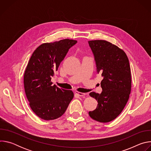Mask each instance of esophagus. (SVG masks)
I'll use <instances>...</instances> for the list:
<instances>
[{
    "instance_id": "esophagus-1",
    "label": "esophagus",
    "mask_w": 151,
    "mask_h": 151,
    "mask_svg": "<svg viewBox=\"0 0 151 151\" xmlns=\"http://www.w3.org/2000/svg\"><path fill=\"white\" fill-rule=\"evenodd\" d=\"M75 94L81 97L85 96V93H81V92H78V91H75Z\"/></svg>"
}]
</instances>
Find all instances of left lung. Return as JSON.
Segmentation results:
<instances>
[{
	"label": "left lung",
	"instance_id": "left-lung-1",
	"mask_svg": "<svg viewBox=\"0 0 151 151\" xmlns=\"http://www.w3.org/2000/svg\"><path fill=\"white\" fill-rule=\"evenodd\" d=\"M94 56L97 73H101V94L91 92L97 100V108L90 116L100 122L115 119L122 111L130 96L132 76L130 63L125 52L104 40L88 41Z\"/></svg>",
	"mask_w": 151,
	"mask_h": 151
}]
</instances>
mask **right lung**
I'll list each match as a JSON object with an SVG mask.
<instances>
[{
	"label": "right lung",
	"mask_w": 151,
	"mask_h": 151,
	"mask_svg": "<svg viewBox=\"0 0 151 151\" xmlns=\"http://www.w3.org/2000/svg\"><path fill=\"white\" fill-rule=\"evenodd\" d=\"M77 40L65 39L44 43L32 54L24 75L26 97L33 112L44 120H53L62 116L73 99L74 94L52 85L54 72L69 50Z\"/></svg>",
	"instance_id": "add662e5"
}]
</instances>
